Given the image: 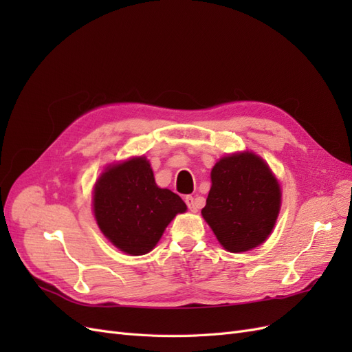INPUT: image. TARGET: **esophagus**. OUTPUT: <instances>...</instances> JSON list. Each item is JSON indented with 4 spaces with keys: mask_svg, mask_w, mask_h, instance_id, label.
I'll list each match as a JSON object with an SVG mask.
<instances>
[{
    "mask_svg": "<svg viewBox=\"0 0 352 352\" xmlns=\"http://www.w3.org/2000/svg\"><path fill=\"white\" fill-rule=\"evenodd\" d=\"M185 202H186V206H188V208L190 210V211H197L198 210V204H197V201H195V198L192 197V195H188L186 198H185Z\"/></svg>",
    "mask_w": 352,
    "mask_h": 352,
    "instance_id": "1",
    "label": "esophagus"
}]
</instances>
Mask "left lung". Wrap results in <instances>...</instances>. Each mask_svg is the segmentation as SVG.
Returning <instances> with one entry per match:
<instances>
[{"instance_id": "left-lung-1", "label": "left lung", "mask_w": 352, "mask_h": 352, "mask_svg": "<svg viewBox=\"0 0 352 352\" xmlns=\"http://www.w3.org/2000/svg\"><path fill=\"white\" fill-rule=\"evenodd\" d=\"M280 186L269 164L245 151L220 158L201 214L229 252L258 247L272 233L280 210Z\"/></svg>"}]
</instances>
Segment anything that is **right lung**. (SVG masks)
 I'll list each match as a JSON object with an SVG mask.
<instances>
[{
  "instance_id": "right-lung-1",
  "label": "right lung",
  "mask_w": 352,
  "mask_h": 352,
  "mask_svg": "<svg viewBox=\"0 0 352 352\" xmlns=\"http://www.w3.org/2000/svg\"><path fill=\"white\" fill-rule=\"evenodd\" d=\"M92 204L104 236L129 255L150 252L168 223L186 211L177 194L157 186L145 157L105 168L95 184Z\"/></svg>"
}]
</instances>
